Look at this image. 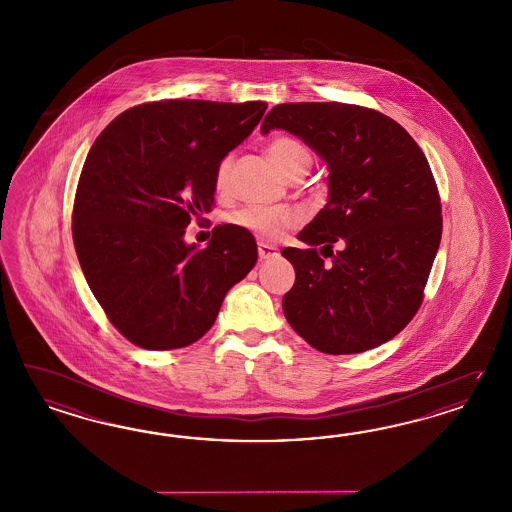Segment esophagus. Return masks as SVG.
<instances>
[{"instance_id":"obj_1","label":"esophagus","mask_w":512,"mask_h":512,"mask_svg":"<svg viewBox=\"0 0 512 512\" xmlns=\"http://www.w3.org/2000/svg\"><path fill=\"white\" fill-rule=\"evenodd\" d=\"M279 252H277V247H273V245H269V243H264V241H260L258 243V256H260V260H269V258H275Z\"/></svg>"}]
</instances>
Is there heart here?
<instances>
[{
    "label": "heart",
    "instance_id": "b5f03b06",
    "mask_svg": "<svg viewBox=\"0 0 512 512\" xmlns=\"http://www.w3.org/2000/svg\"><path fill=\"white\" fill-rule=\"evenodd\" d=\"M267 154L271 162L277 165V169L288 179L305 173L311 165V152L296 137L281 135L271 139L267 145ZM231 162V156H224L216 165L215 188L220 194L228 190ZM301 218V211L292 205H247L231 213L230 224L264 241H275L282 231L297 226Z\"/></svg>",
    "mask_w": 512,
    "mask_h": 512
}]
</instances>
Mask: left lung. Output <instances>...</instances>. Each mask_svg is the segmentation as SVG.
<instances>
[{
    "instance_id": "1",
    "label": "left lung",
    "mask_w": 512,
    "mask_h": 512,
    "mask_svg": "<svg viewBox=\"0 0 512 512\" xmlns=\"http://www.w3.org/2000/svg\"><path fill=\"white\" fill-rule=\"evenodd\" d=\"M275 128L301 137L330 167V199L297 235L309 248L282 250L296 269L284 316L326 354L379 347L420 309L441 243V198L428 160L396 120L360 105L282 103L265 116L262 133Z\"/></svg>"
}]
</instances>
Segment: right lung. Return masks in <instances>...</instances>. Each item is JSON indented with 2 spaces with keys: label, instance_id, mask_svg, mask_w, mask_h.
Instances as JSON below:
<instances>
[{
  "label": "right lung",
  "instance_id": "right-lung-1",
  "mask_svg": "<svg viewBox=\"0 0 512 512\" xmlns=\"http://www.w3.org/2000/svg\"><path fill=\"white\" fill-rule=\"evenodd\" d=\"M265 109V101H149L94 141L75 192L73 243L92 294L133 345L196 343L256 264L254 237L233 224L216 226L199 250L182 235L213 209L216 165Z\"/></svg>",
  "mask_w": 512,
  "mask_h": 512
}]
</instances>
